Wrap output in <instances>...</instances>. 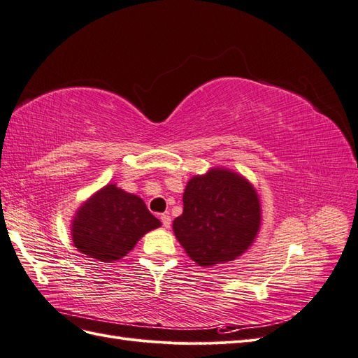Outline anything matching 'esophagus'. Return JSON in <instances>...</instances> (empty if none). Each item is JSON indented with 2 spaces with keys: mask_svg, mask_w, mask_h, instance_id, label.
Wrapping results in <instances>:
<instances>
[{
  "mask_svg": "<svg viewBox=\"0 0 358 358\" xmlns=\"http://www.w3.org/2000/svg\"><path fill=\"white\" fill-rule=\"evenodd\" d=\"M159 218H161V222H162V225H164L166 229H169L170 224H171V218H170V215H169V213H162V215L159 216Z\"/></svg>",
  "mask_w": 358,
  "mask_h": 358,
  "instance_id": "34e87169",
  "label": "esophagus"
}]
</instances>
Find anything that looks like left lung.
<instances>
[{
    "instance_id": "left-lung-1",
    "label": "left lung",
    "mask_w": 358,
    "mask_h": 358,
    "mask_svg": "<svg viewBox=\"0 0 358 358\" xmlns=\"http://www.w3.org/2000/svg\"><path fill=\"white\" fill-rule=\"evenodd\" d=\"M259 218L251 183L229 170H210L188 182L173 231L194 262L213 266L236 259L251 246Z\"/></svg>"
}]
</instances>
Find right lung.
<instances>
[{
  "instance_id": "1",
  "label": "right lung",
  "mask_w": 358,
  "mask_h": 358,
  "mask_svg": "<svg viewBox=\"0 0 358 358\" xmlns=\"http://www.w3.org/2000/svg\"><path fill=\"white\" fill-rule=\"evenodd\" d=\"M159 225L142 199L107 185L79 209L71 233L82 254L110 263L127 255L140 237Z\"/></svg>"
}]
</instances>
